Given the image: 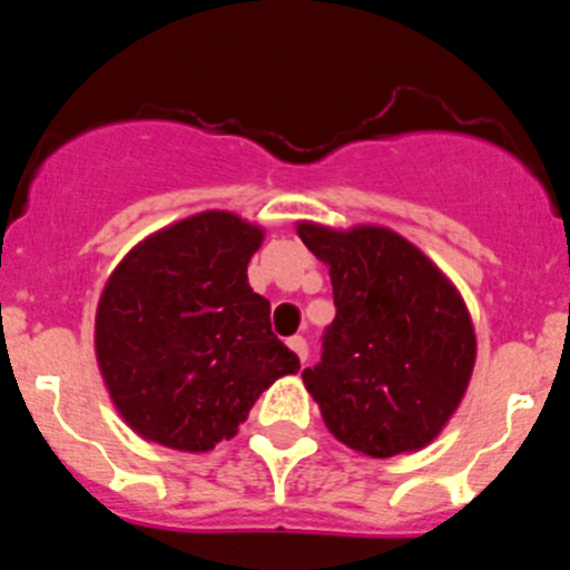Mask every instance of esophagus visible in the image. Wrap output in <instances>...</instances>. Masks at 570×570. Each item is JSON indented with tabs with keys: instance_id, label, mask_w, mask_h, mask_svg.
I'll list each match as a JSON object with an SVG mask.
<instances>
[{
	"instance_id": "obj_1",
	"label": "esophagus",
	"mask_w": 570,
	"mask_h": 570,
	"mask_svg": "<svg viewBox=\"0 0 570 570\" xmlns=\"http://www.w3.org/2000/svg\"><path fill=\"white\" fill-rule=\"evenodd\" d=\"M288 347L294 351L296 356H299L302 365H305V360H308V342H305V336H291Z\"/></svg>"
}]
</instances>
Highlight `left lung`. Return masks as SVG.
<instances>
[{
    "label": "left lung",
    "instance_id": "1",
    "mask_svg": "<svg viewBox=\"0 0 570 570\" xmlns=\"http://www.w3.org/2000/svg\"><path fill=\"white\" fill-rule=\"evenodd\" d=\"M299 239L331 268L336 316L322 356L302 371L322 420L347 448L385 460L420 451L465 394L476 356L456 288L420 248L387 228L331 230L302 223Z\"/></svg>",
    "mask_w": 570,
    "mask_h": 570
}]
</instances>
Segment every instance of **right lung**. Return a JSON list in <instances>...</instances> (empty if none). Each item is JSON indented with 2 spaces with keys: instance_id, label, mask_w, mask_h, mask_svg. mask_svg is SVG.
Returning a JSON list of instances; mask_svg holds the SVG:
<instances>
[{
  "instance_id": "1",
  "label": "right lung",
  "mask_w": 570,
  "mask_h": 570,
  "mask_svg": "<svg viewBox=\"0 0 570 570\" xmlns=\"http://www.w3.org/2000/svg\"><path fill=\"white\" fill-rule=\"evenodd\" d=\"M262 230L205 210L139 242L97 308V360L116 411L145 440L210 451L299 356L248 285Z\"/></svg>"
}]
</instances>
